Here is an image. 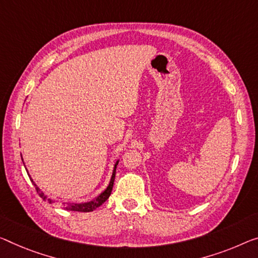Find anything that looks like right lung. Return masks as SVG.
Returning <instances> with one entry per match:
<instances>
[{
	"label": "right lung",
	"mask_w": 258,
	"mask_h": 258,
	"mask_svg": "<svg viewBox=\"0 0 258 258\" xmlns=\"http://www.w3.org/2000/svg\"><path fill=\"white\" fill-rule=\"evenodd\" d=\"M22 160H23V157H22ZM118 160L117 159L115 161V164H114V168H113V173H112V176H110V180H109V183L107 187L102 190V191L99 194V195L97 197H94L93 200H91L89 202H84V203H63V209L64 210H68V211H78V212H91L93 211V210H96L97 208L100 207V205L104 203V202H106L107 198L109 197L110 192H112V189H113V184H114V180H115V170H116V166L118 164ZM25 166V165H24ZM26 169V167H25ZM27 172V169H26ZM27 174H29V172H27ZM29 177L31 179V181L33 182L34 187H35V190H37V192L39 194V196H40L43 201L45 202H48L49 204H53L55 203L54 200H51V198H48L47 197L45 194H43L41 191V189L38 187L37 184L34 183V181L32 180V177L30 176L29 174Z\"/></svg>",
	"instance_id": "obj_1"
}]
</instances>
